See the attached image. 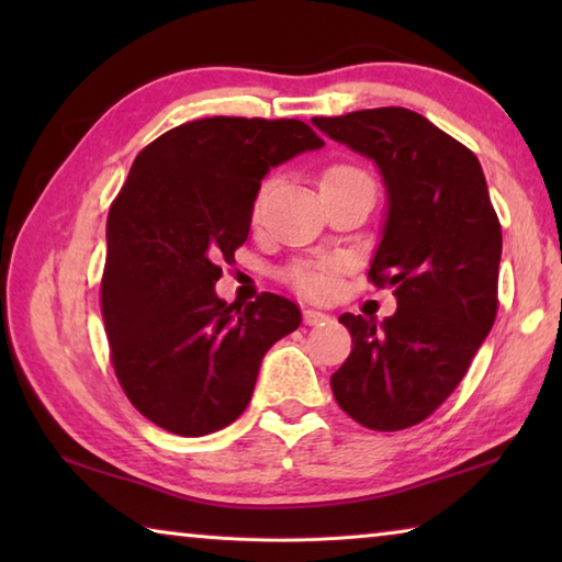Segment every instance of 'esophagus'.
Returning a JSON list of instances; mask_svg holds the SVG:
<instances>
[{
  "instance_id": "1",
  "label": "esophagus",
  "mask_w": 562,
  "mask_h": 562,
  "mask_svg": "<svg viewBox=\"0 0 562 562\" xmlns=\"http://www.w3.org/2000/svg\"><path fill=\"white\" fill-rule=\"evenodd\" d=\"M325 322H329L327 312H319V310H312V307L304 310V325L319 327V325H325Z\"/></svg>"
}]
</instances>
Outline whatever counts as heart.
I'll return each mask as SVG.
<instances>
[{"mask_svg":"<svg viewBox=\"0 0 562 562\" xmlns=\"http://www.w3.org/2000/svg\"><path fill=\"white\" fill-rule=\"evenodd\" d=\"M347 173H361L357 168H349V166H331L325 178L329 176H347ZM265 195H268V183L260 188L258 193V205L265 201ZM341 270V262L337 258H319V260H310V262H302L297 265L290 272V282L297 288L304 297H329L331 292L337 288V272Z\"/></svg>","mask_w":562,"mask_h":562,"instance_id":"obj_1","label":"heart"}]
</instances>
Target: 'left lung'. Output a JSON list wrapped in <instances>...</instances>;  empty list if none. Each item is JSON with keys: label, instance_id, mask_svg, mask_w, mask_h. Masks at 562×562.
Wrapping results in <instances>:
<instances>
[{"label": "left lung", "instance_id": "obj_1", "mask_svg": "<svg viewBox=\"0 0 562 562\" xmlns=\"http://www.w3.org/2000/svg\"><path fill=\"white\" fill-rule=\"evenodd\" d=\"M312 123L379 168L386 213L369 278L396 297L382 322L339 317L351 351L331 392L367 429H406L449 398L496 319L503 237L486 176L469 148L416 111L364 109Z\"/></svg>", "mask_w": 562, "mask_h": 562}]
</instances>
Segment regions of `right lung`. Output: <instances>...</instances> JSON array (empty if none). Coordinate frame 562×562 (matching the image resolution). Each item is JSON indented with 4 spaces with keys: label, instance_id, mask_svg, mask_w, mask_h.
Segmentation results:
<instances>
[{
    "label": "right lung",
    "instance_id": "obj_1",
    "mask_svg": "<svg viewBox=\"0 0 562 562\" xmlns=\"http://www.w3.org/2000/svg\"><path fill=\"white\" fill-rule=\"evenodd\" d=\"M325 146L297 119L190 121L146 146L106 223L101 307L131 404L160 429L205 436L250 404L262 357L302 312L265 292L217 297L221 262L247 240L270 168Z\"/></svg>",
    "mask_w": 562,
    "mask_h": 562
}]
</instances>
